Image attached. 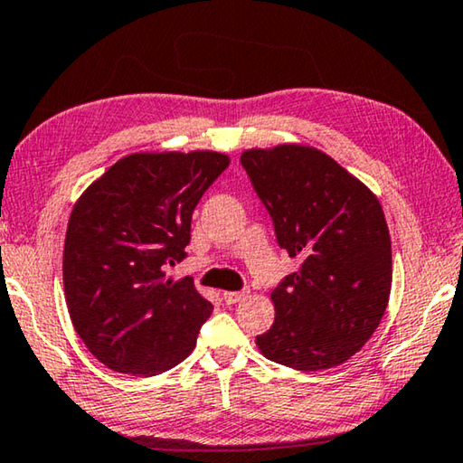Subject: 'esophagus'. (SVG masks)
<instances>
[{
	"label": "esophagus",
	"instance_id": "1",
	"mask_svg": "<svg viewBox=\"0 0 463 463\" xmlns=\"http://www.w3.org/2000/svg\"><path fill=\"white\" fill-rule=\"evenodd\" d=\"M246 296H248L246 291H225V294H223V300H225L227 304H238V302L244 300Z\"/></svg>",
	"mask_w": 463,
	"mask_h": 463
}]
</instances>
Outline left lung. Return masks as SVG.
<instances>
[{
  "mask_svg": "<svg viewBox=\"0 0 463 463\" xmlns=\"http://www.w3.org/2000/svg\"><path fill=\"white\" fill-rule=\"evenodd\" d=\"M241 165L300 269L271 291L260 354L294 371L344 364L373 337L391 294V238L368 186L306 145L248 148Z\"/></svg>",
  "mask_w": 463,
  "mask_h": 463,
  "instance_id": "8db88e82",
  "label": "left lung"
}]
</instances>
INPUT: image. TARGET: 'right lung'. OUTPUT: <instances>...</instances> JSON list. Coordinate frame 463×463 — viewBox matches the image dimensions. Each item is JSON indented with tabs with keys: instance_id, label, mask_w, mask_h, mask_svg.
I'll list each match as a JSON object with an SVG mask.
<instances>
[{
	"instance_id": "1",
	"label": "right lung",
	"mask_w": 463,
	"mask_h": 463,
	"mask_svg": "<svg viewBox=\"0 0 463 463\" xmlns=\"http://www.w3.org/2000/svg\"><path fill=\"white\" fill-rule=\"evenodd\" d=\"M230 165L217 151L132 153L82 192L63 241V291L89 352L155 376L194 350L213 304L165 265L186 259L198 201Z\"/></svg>"
}]
</instances>
